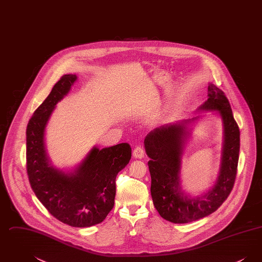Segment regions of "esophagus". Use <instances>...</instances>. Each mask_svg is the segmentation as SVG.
<instances>
[{"instance_id":"esophagus-1","label":"esophagus","mask_w":262,"mask_h":262,"mask_svg":"<svg viewBox=\"0 0 262 262\" xmlns=\"http://www.w3.org/2000/svg\"><path fill=\"white\" fill-rule=\"evenodd\" d=\"M133 155L136 159H142L144 157V149L141 146H137L134 150Z\"/></svg>"}]
</instances>
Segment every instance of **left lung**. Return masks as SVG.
I'll use <instances>...</instances> for the list:
<instances>
[{"label":"left lung","instance_id":"1","mask_svg":"<svg viewBox=\"0 0 262 262\" xmlns=\"http://www.w3.org/2000/svg\"><path fill=\"white\" fill-rule=\"evenodd\" d=\"M208 99L198 110L216 111L224 127V141L218 179L202 196L191 198L181 187V160L185 141L189 135L187 125L198 118L176 124H166L151 130L144 139L149 157L151 196L155 208L165 220L185 224L200 220L216 211L232 191L237 176L239 153V129L229 100L213 83L208 85Z\"/></svg>","mask_w":262,"mask_h":262}]
</instances>
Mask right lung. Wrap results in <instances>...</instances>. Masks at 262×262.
<instances>
[{"label":"right lung","instance_id":"add662e5","mask_svg":"<svg viewBox=\"0 0 262 262\" xmlns=\"http://www.w3.org/2000/svg\"><path fill=\"white\" fill-rule=\"evenodd\" d=\"M77 76L64 75L38 107L26 127V169L31 188L51 214L64 224L84 228L99 224L114 207L116 177L128 164L132 148L120 143L94 146L74 172L51 164L45 128L56 104L69 93Z\"/></svg>","mask_w":262,"mask_h":262}]
</instances>
